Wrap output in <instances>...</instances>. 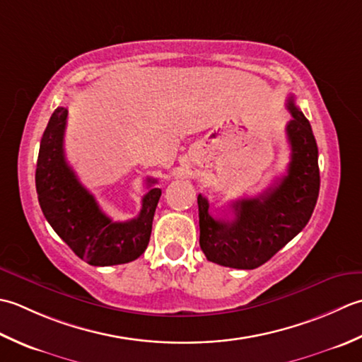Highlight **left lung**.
Segmentation results:
<instances>
[{
    "instance_id": "8db88e82",
    "label": "left lung",
    "mask_w": 362,
    "mask_h": 362,
    "mask_svg": "<svg viewBox=\"0 0 362 362\" xmlns=\"http://www.w3.org/2000/svg\"><path fill=\"white\" fill-rule=\"evenodd\" d=\"M292 120L286 134L291 145L287 173L256 198L231 203L233 220H216L209 203L198 195L200 247L208 261L233 269H256L297 235L313 216L320 189L319 150L311 124L287 100Z\"/></svg>"
}]
</instances>
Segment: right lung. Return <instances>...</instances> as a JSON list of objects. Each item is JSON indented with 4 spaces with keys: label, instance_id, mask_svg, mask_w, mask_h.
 <instances>
[{
    "label": "right lung",
    "instance_id": "add662e5",
    "mask_svg": "<svg viewBox=\"0 0 362 362\" xmlns=\"http://www.w3.org/2000/svg\"><path fill=\"white\" fill-rule=\"evenodd\" d=\"M69 110L57 107L40 140L35 168V189L43 216L51 228L81 259L90 265H117L137 259L150 242L154 211L160 189L153 187L142 200L139 216L114 222L79 182L65 159L64 132Z\"/></svg>",
    "mask_w": 362,
    "mask_h": 362
}]
</instances>
